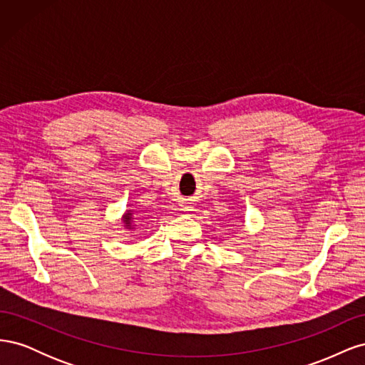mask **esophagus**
Instances as JSON below:
<instances>
[{"label":"esophagus","instance_id":"esophagus-1","mask_svg":"<svg viewBox=\"0 0 365 365\" xmlns=\"http://www.w3.org/2000/svg\"><path fill=\"white\" fill-rule=\"evenodd\" d=\"M185 212H192V208L190 207H185Z\"/></svg>","mask_w":365,"mask_h":365}]
</instances>
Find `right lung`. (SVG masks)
Returning <instances> with one entry per match:
<instances>
[{
    "label": "right lung",
    "mask_w": 365,
    "mask_h": 365,
    "mask_svg": "<svg viewBox=\"0 0 365 365\" xmlns=\"http://www.w3.org/2000/svg\"><path fill=\"white\" fill-rule=\"evenodd\" d=\"M123 224H126V228H134V227H132V213H130V210L123 216Z\"/></svg>",
    "instance_id": "add662e5"
}]
</instances>
